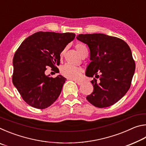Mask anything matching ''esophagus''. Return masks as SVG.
<instances>
[{"label": "esophagus", "mask_w": 146, "mask_h": 146, "mask_svg": "<svg viewBox=\"0 0 146 146\" xmlns=\"http://www.w3.org/2000/svg\"><path fill=\"white\" fill-rule=\"evenodd\" d=\"M75 82L78 85V86H80V85H82V84H83V82H80V81H75Z\"/></svg>", "instance_id": "34e87169"}]
</instances>
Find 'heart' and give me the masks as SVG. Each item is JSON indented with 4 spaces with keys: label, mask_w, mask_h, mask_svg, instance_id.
<instances>
[{
    "label": "heart",
    "mask_w": 146,
    "mask_h": 146,
    "mask_svg": "<svg viewBox=\"0 0 146 146\" xmlns=\"http://www.w3.org/2000/svg\"><path fill=\"white\" fill-rule=\"evenodd\" d=\"M75 47L76 50L78 51V53L82 55V56L84 55L86 53H87V49H86V46L84 45L82 43H76ZM64 53V51H62L60 54V55L63 56ZM82 73V70L81 68L76 67V66L68 65V64H66V65L62 66L60 69V73L62 74V75L68 79H71V80H79L81 77Z\"/></svg>",
    "instance_id": "heart-1"
}]
</instances>
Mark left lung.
<instances>
[{
    "label": "left lung",
    "mask_w": 146,
    "mask_h": 146,
    "mask_svg": "<svg viewBox=\"0 0 146 146\" xmlns=\"http://www.w3.org/2000/svg\"><path fill=\"white\" fill-rule=\"evenodd\" d=\"M76 38L90 49L91 62L86 75L91 80L93 91L87 100L100 108L117 102L127 92L135 70V62L128 44L122 39L102 33L80 34Z\"/></svg>",
    "instance_id": "1"
}]
</instances>
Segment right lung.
Masks as SVG:
<instances>
[{"mask_svg": "<svg viewBox=\"0 0 146 146\" xmlns=\"http://www.w3.org/2000/svg\"><path fill=\"white\" fill-rule=\"evenodd\" d=\"M75 37L73 33L38 31L24 40L15 53L13 84L28 105L45 109L55 102L66 78H53L45 71L57 68L60 53Z\"/></svg>", "mask_w": 146, "mask_h": 146, "instance_id": "right-lung-1", "label": "right lung"}]
</instances>
